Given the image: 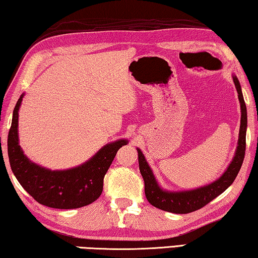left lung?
I'll return each mask as SVG.
<instances>
[{
  "label": "left lung",
  "mask_w": 258,
  "mask_h": 258,
  "mask_svg": "<svg viewBox=\"0 0 258 258\" xmlns=\"http://www.w3.org/2000/svg\"><path fill=\"white\" fill-rule=\"evenodd\" d=\"M233 82L238 92V98L241 108V119H240V131L238 139V147L232 161L229 167L223 173L218 180L214 181L211 184H207L202 187H197L195 190L187 191H166L158 185L154 176L151 168L148 165L147 160L143 156L142 151L138 149L139 156V167L141 175L145 181V194L147 200L152 206L165 212L175 213V214H187L206 206L213 199L228 189L232 184L237 177L238 173L241 168L242 161L244 158V151H246V130H247V108L242 97L241 86L238 78L233 76Z\"/></svg>",
  "instance_id": "left-lung-1"
}]
</instances>
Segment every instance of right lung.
I'll return each instance as SVG.
<instances>
[{
  "label": "right lung",
  "instance_id": "add662e5",
  "mask_svg": "<svg viewBox=\"0 0 258 258\" xmlns=\"http://www.w3.org/2000/svg\"><path fill=\"white\" fill-rule=\"evenodd\" d=\"M24 94L14 110L8 135V155L12 172L21 186L44 206L58 209L80 208L97 200L103 189V177L113 158L127 140L108 143L81 166L64 171H51L30 161L18 140V111Z\"/></svg>",
  "mask_w": 258,
  "mask_h": 258
}]
</instances>
